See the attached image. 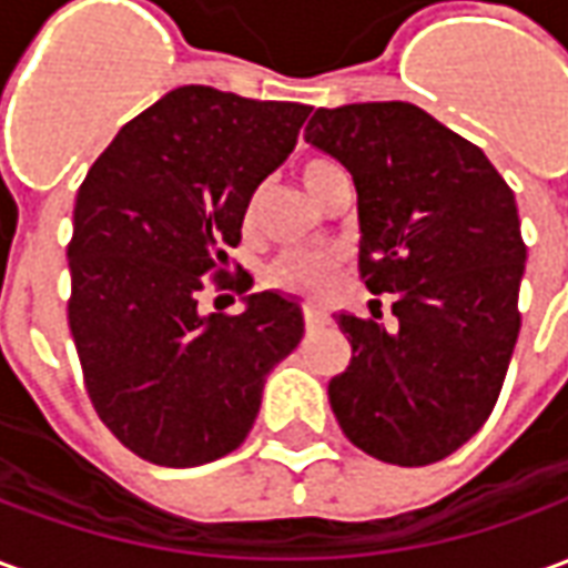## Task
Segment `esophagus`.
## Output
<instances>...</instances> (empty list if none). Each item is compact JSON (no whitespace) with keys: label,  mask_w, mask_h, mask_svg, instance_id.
Wrapping results in <instances>:
<instances>
[{"label":"esophagus","mask_w":568,"mask_h":568,"mask_svg":"<svg viewBox=\"0 0 568 568\" xmlns=\"http://www.w3.org/2000/svg\"><path fill=\"white\" fill-rule=\"evenodd\" d=\"M304 322H307V328H320L328 322V313L320 307H304Z\"/></svg>","instance_id":"obj_1"}]
</instances>
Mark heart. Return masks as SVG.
I'll use <instances>...</instances> for the list:
<instances>
[{
  "instance_id": "obj_1",
  "label": "heart",
  "mask_w": 568,
  "mask_h": 568,
  "mask_svg": "<svg viewBox=\"0 0 568 568\" xmlns=\"http://www.w3.org/2000/svg\"><path fill=\"white\" fill-rule=\"evenodd\" d=\"M334 173H341V166H334L332 161H310L301 179H304L310 194H316L322 182ZM334 267L337 264L325 252H288L273 264L271 276L273 283L283 285V288H292V292H301V295H320L322 288L332 283Z\"/></svg>"
}]
</instances>
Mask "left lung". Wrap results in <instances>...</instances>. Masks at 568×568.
<instances>
[{"instance_id":"obj_1","label":"left lung","mask_w":568,"mask_h":568,"mask_svg":"<svg viewBox=\"0 0 568 568\" xmlns=\"http://www.w3.org/2000/svg\"><path fill=\"white\" fill-rule=\"evenodd\" d=\"M304 140L353 175L358 273L393 325L334 313L353 346L328 402L358 450L438 463L484 426L511 362L526 246L487 154L410 103L316 109ZM381 316V301H371Z\"/></svg>"}]
</instances>
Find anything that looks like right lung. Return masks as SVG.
<instances>
[{
    "instance_id": "obj_1",
    "label": "right lung",
    "mask_w": 568,
    "mask_h": 568,
    "mask_svg": "<svg viewBox=\"0 0 568 568\" xmlns=\"http://www.w3.org/2000/svg\"><path fill=\"white\" fill-rule=\"evenodd\" d=\"M310 112L185 84L118 130L81 182L69 328L93 410L149 463L194 468L236 450L267 374L304 337L297 297L255 292L240 316H203L197 292L227 267L248 200Z\"/></svg>"
}]
</instances>
